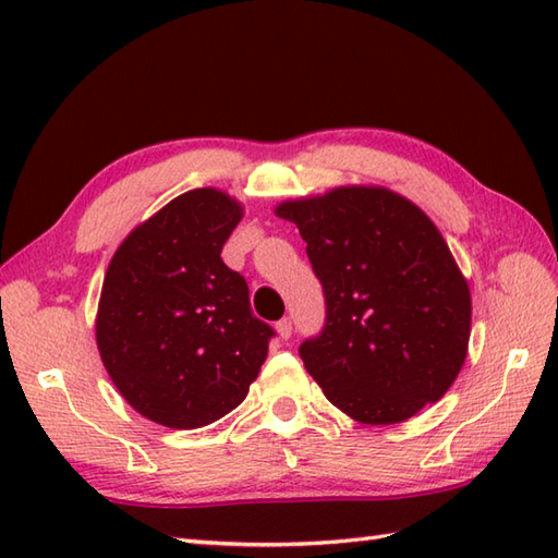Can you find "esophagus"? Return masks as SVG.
Masks as SVG:
<instances>
[{"label": "esophagus", "instance_id": "34e87169", "mask_svg": "<svg viewBox=\"0 0 558 558\" xmlns=\"http://www.w3.org/2000/svg\"><path fill=\"white\" fill-rule=\"evenodd\" d=\"M276 330H278V336L282 340H288L292 336V322H290V318H280V322L276 324Z\"/></svg>", "mask_w": 558, "mask_h": 558}]
</instances>
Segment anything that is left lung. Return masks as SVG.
<instances>
[{"mask_svg": "<svg viewBox=\"0 0 558 558\" xmlns=\"http://www.w3.org/2000/svg\"><path fill=\"white\" fill-rule=\"evenodd\" d=\"M306 242L326 322L300 357L352 420L396 424L441 398L468 354L470 290L441 232L388 189L342 186L276 208Z\"/></svg>", "mask_w": 558, "mask_h": 558, "instance_id": "obj_1", "label": "left lung"}]
</instances>
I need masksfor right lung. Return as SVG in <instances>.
<instances>
[{"instance_id": "right-lung-1", "label": "right lung", "mask_w": 558, "mask_h": 558, "mask_svg": "<svg viewBox=\"0 0 558 558\" xmlns=\"http://www.w3.org/2000/svg\"><path fill=\"white\" fill-rule=\"evenodd\" d=\"M240 220L228 194L194 189L129 234L105 276V369L129 405L170 429H198L240 405L276 336L220 256Z\"/></svg>"}]
</instances>
